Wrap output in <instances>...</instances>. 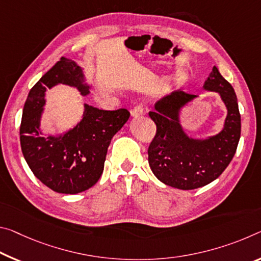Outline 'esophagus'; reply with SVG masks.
<instances>
[{"label": "esophagus", "mask_w": 261, "mask_h": 261, "mask_svg": "<svg viewBox=\"0 0 261 261\" xmlns=\"http://www.w3.org/2000/svg\"><path fill=\"white\" fill-rule=\"evenodd\" d=\"M143 111H144L143 106H137V107H135V108L132 109L130 113H131L132 117H138V116H140V115L143 114Z\"/></svg>", "instance_id": "34e87169"}]
</instances>
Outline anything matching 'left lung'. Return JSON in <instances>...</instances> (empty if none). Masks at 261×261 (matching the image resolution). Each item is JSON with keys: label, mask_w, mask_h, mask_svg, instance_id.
Masks as SVG:
<instances>
[{"label": "left lung", "mask_w": 261, "mask_h": 261, "mask_svg": "<svg viewBox=\"0 0 261 261\" xmlns=\"http://www.w3.org/2000/svg\"><path fill=\"white\" fill-rule=\"evenodd\" d=\"M204 90L220 94L227 114L217 135L195 139L186 134L180 111L197 95L174 92L154 105L148 115L156 125V134L148 146V164L156 179L177 189L203 187L220 176L232 160L241 138V114L236 93L216 66L209 73Z\"/></svg>", "instance_id": "left-lung-1"}]
</instances>
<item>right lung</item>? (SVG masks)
Masks as SVG:
<instances>
[{
    "label": "right lung",
    "instance_id": "obj_1",
    "mask_svg": "<svg viewBox=\"0 0 261 261\" xmlns=\"http://www.w3.org/2000/svg\"><path fill=\"white\" fill-rule=\"evenodd\" d=\"M59 84L88 95L84 69L67 58L60 60L32 87L19 127L20 147L29 167L45 186L61 194H77L97 182L111 139L130 117L126 109L102 110L85 103L81 121L65 134L44 135L40 119L45 92Z\"/></svg>",
    "mask_w": 261,
    "mask_h": 261
}]
</instances>
